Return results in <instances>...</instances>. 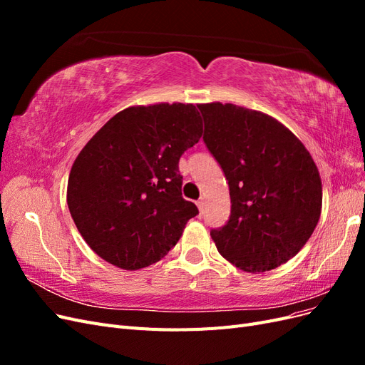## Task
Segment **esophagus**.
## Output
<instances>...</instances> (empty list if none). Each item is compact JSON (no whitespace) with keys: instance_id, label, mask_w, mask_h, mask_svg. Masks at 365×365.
Returning a JSON list of instances; mask_svg holds the SVG:
<instances>
[{"instance_id":"obj_1","label":"esophagus","mask_w":365,"mask_h":365,"mask_svg":"<svg viewBox=\"0 0 365 365\" xmlns=\"http://www.w3.org/2000/svg\"><path fill=\"white\" fill-rule=\"evenodd\" d=\"M196 205H197V210H200V213L202 215V213H204V200H202V197H201L200 201L196 202Z\"/></svg>"}]
</instances>
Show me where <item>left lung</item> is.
Masks as SVG:
<instances>
[{"label": "left lung", "instance_id": "1", "mask_svg": "<svg viewBox=\"0 0 365 365\" xmlns=\"http://www.w3.org/2000/svg\"><path fill=\"white\" fill-rule=\"evenodd\" d=\"M204 143L222 168L231 215L210 231L220 256L247 272L280 267L312 236L323 185L303 143L279 120L233 103L197 105Z\"/></svg>", "mask_w": 365, "mask_h": 365}]
</instances>
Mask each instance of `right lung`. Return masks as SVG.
<instances>
[{"label": "right lung", "instance_id": "add662e5", "mask_svg": "<svg viewBox=\"0 0 365 365\" xmlns=\"http://www.w3.org/2000/svg\"><path fill=\"white\" fill-rule=\"evenodd\" d=\"M202 135L193 103L129 106L96 132L74 160L67 202L90 248L137 271L161 260L197 215L181 196L178 161Z\"/></svg>", "mask_w": 365, "mask_h": 365}]
</instances>
